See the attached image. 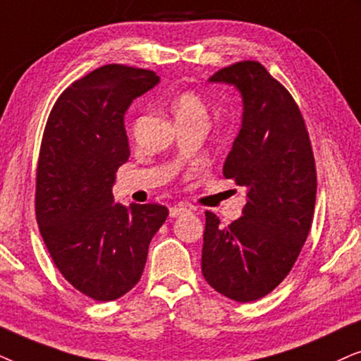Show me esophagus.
I'll return each mask as SVG.
<instances>
[{
    "label": "esophagus",
    "instance_id": "1",
    "mask_svg": "<svg viewBox=\"0 0 361 361\" xmlns=\"http://www.w3.org/2000/svg\"><path fill=\"white\" fill-rule=\"evenodd\" d=\"M190 208H186V206H173L170 208V218H180V216H183L186 213H190Z\"/></svg>",
    "mask_w": 361,
    "mask_h": 361
}]
</instances>
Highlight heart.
Wrapping results in <instances>:
<instances>
[{"mask_svg": "<svg viewBox=\"0 0 361 361\" xmlns=\"http://www.w3.org/2000/svg\"><path fill=\"white\" fill-rule=\"evenodd\" d=\"M176 120H208V107L196 92H181L173 102Z\"/></svg>", "mask_w": 361, "mask_h": 361, "instance_id": "b5f03b06", "label": "heart"}]
</instances>
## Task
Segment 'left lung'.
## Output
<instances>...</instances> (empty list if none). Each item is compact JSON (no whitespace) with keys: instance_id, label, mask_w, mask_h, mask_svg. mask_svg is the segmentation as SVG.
<instances>
[{"instance_id":"obj_1","label":"left lung","mask_w":361,"mask_h":361,"mask_svg":"<svg viewBox=\"0 0 361 361\" xmlns=\"http://www.w3.org/2000/svg\"><path fill=\"white\" fill-rule=\"evenodd\" d=\"M209 82L233 85L241 94V130L223 175L246 188L247 203L226 228L206 211L201 271L219 294L252 302L284 281L309 236L315 160L295 100L262 64L236 62Z\"/></svg>"}]
</instances>
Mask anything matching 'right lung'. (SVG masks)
Here are the masks:
<instances>
[{"instance_id":"right-lung-1","label":"right lung","mask_w":361,"mask_h":361,"mask_svg":"<svg viewBox=\"0 0 361 361\" xmlns=\"http://www.w3.org/2000/svg\"><path fill=\"white\" fill-rule=\"evenodd\" d=\"M160 82L155 72L107 64L71 84L56 100L42 135L36 219L59 272L99 302L140 281L161 204H114L115 173L130 157L123 115Z\"/></svg>"}]
</instances>
